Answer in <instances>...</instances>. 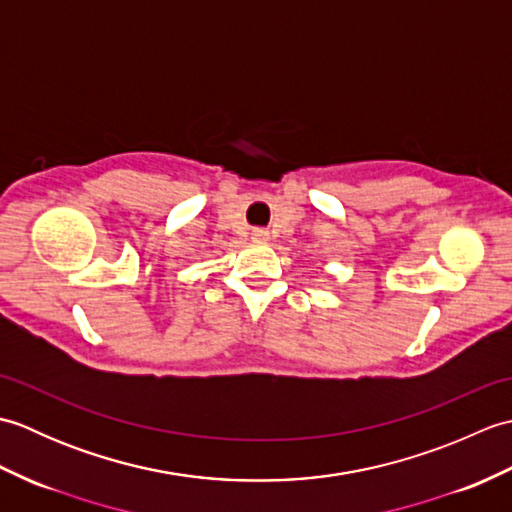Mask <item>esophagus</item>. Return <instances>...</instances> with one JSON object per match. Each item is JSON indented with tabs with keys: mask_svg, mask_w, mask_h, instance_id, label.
Here are the masks:
<instances>
[{
	"mask_svg": "<svg viewBox=\"0 0 512 512\" xmlns=\"http://www.w3.org/2000/svg\"><path fill=\"white\" fill-rule=\"evenodd\" d=\"M253 242H268L270 239V233L266 231V228H253Z\"/></svg>",
	"mask_w": 512,
	"mask_h": 512,
	"instance_id": "esophagus-1",
	"label": "esophagus"
}]
</instances>
